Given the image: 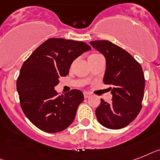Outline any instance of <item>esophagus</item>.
Here are the masks:
<instances>
[{"label": "esophagus", "mask_w": 160, "mask_h": 160, "mask_svg": "<svg viewBox=\"0 0 160 160\" xmlns=\"http://www.w3.org/2000/svg\"><path fill=\"white\" fill-rule=\"evenodd\" d=\"M83 96H84V98H89L90 96H91V94H90V93H88V92H83Z\"/></svg>", "instance_id": "1"}]
</instances>
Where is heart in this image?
Instances as JSON below:
<instances>
[{
  "mask_svg": "<svg viewBox=\"0 0 160 160\" xmlns=\"http://www.w3.org/2000/svg\"><path fill=\"white\" fill-rule=\"evenodd\" d=\"M95 55H96V54H93V55H90V56H89V58H90V57H93V56H95Z\"/></svg>",
  "mask_w": 160,
  "mask_h": 160,
  "instance_id": "obj_1",
  "label": "heart"
}]
</instances>
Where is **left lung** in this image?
I'll list each match as a JSON object with an SVG mask.
<instances>
[{"instance_id": "obj_1", "label": "left lung", "mask_w": 160, "mask_h": 160, "mask_svg": "<svg viewBox=\"0 0 160 160\" xmlns=\"http://www.w3.org/2000/svg\"><path fill=\"white\" fill-rule=\"evenodd\" d=\"M90 44L104 55L106 70L104 83L110 85L111 104L101 99L96 110L99 122L109 129H121L137 118L142 109L145 77L141 64L130 54L109 41H94Z\"/></svg>"}]
</instances>
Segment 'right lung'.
Instances as JSON below:
<instances>
[{
	"label": "right lung",
	"instance_id": "right-lung-1",
	"mask_svg": "<svg viewBox=\"0 0 160 160\" xmlns=\"http://www.w3.org/2000/svg\"><path fill=\"white\" fill-rule=\"evenodd\" d=\"M89 50L85 42L50 38L24 61L17 78V91L23 112L38 128L55 133L72 122L84 99L82 92L72 89L59 96L55 87L59 78L68 74L72 61Z\"/></svg>",
	"mask_w": 160,
	"mask_h": 160
}]
</instances>
